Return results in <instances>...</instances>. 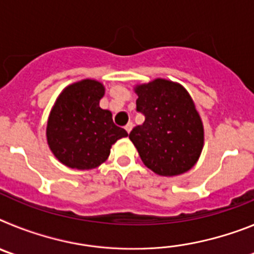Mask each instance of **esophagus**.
<instances>
[{"label":"esophagus","mask_w":254,"mask_h":254,"mask_svg":"<svg viewBox=\"0 0 254 254\" xmlns=\"http://www.w3.org/2000/svg\"><path fill=\"white\" fill-rule=\"evenodd\" d=\"M132 128H133V123H132V122H128V123H127V125L125 126V129L127 132H128V133L132 131Z\"/></svg>","instance_id":"esophagus-1"}]
</instances>
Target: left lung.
Listing matches in <instances>:
<instances>
[{
	"instance_id": "left-lung-1",
	"label": "left lung",
	"mask_w": 254,
	"mask_h": 254,
	"mask_svg": "<svg viewBox=\"0 0 254 254\" xmlns=\"http://www.w3.org/2000/svg\"><path fill=\"white\" fill-rule=\"evenodd\" d=\"M136 111L145 122L129 132L142 163L163 177L188 172L203 147V126L194 103L182 85L165 78L137 85Z\"/></svg>"
}]
</instances>
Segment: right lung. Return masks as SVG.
Listing matches in <instances>:
<instances>
[{
	"instance_id": "obj_1",
	"label": "right lung",
	"mask_w": 254,
	"mask_h": 254,
	"mask_svg": "<svg viewBox=\"0 0 254 254\" xmlns=\"http://www.w3.org/2000/svg\"><path fill=\"white\" fill-rule=\"evenodd\" d=\"M103 95V84L86 78L68 85L52 108L47 141L66 167L78 170L99 167L111 154L112 145L128 136L114 125L111 112L99 107Z\"/></svg>"
}]
</instances>
